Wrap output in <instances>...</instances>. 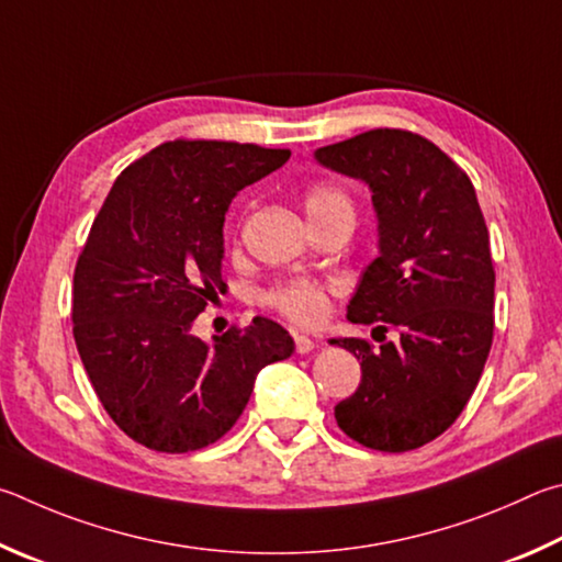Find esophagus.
<instances>
[{"label":"esophagus","mask_w":562,"mask_h":562,"mask_svg":"<svg viewBox=\"0 0 562 562\" xmlns=\"http://www.w3.org/2000/svg\"><path fill=\"white\" fill-rule=\"evenodd\" d=\"M293 342H296V352H301V356H306V352L316 348V342H313L308 336H299V333H293Z\"/></svg>","instance_id":"esophagus-1"}]
</instances>
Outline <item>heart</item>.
Here are the masks:
<instances>
[{"mask_svg":"<svg viewBox=\"0 0 562 562\" xmlns=\"http://www.w3.org/2000/svg\"><path fill=\"white\" fill-rule=\"evenodd\" d=\"M303 206H306L311 224L338 212L352 214V202L348 192L342 187L328 182L313 184L306 196H303ZM328 293L330 286L323 281L289 279L263 289L259 299L266 308L281 313L283 318L301 323V326H316L328 313Z\"/></svg>","mask_w":562,"mask_h":562,"instance_id":"1","label":"heart"}]
</instances>
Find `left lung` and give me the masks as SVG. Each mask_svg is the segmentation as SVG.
Segmentation results:
<instances>
[{"instance_id":"left-lung-1","label":"left lung","mask_w":562,"mask_h":562,"mask_svg":"<svg viewBox=\"0 0 562 562\" xmlns=\"http://www.w3.org/2000/svg\"><path fill=\"white\" fill-rule=\"evenodd\" d=\"M330 170L368 182L380 256L348 306L352 323L395 333L330 346L360 360V385L336 422L378 451L419 449L454 425L494 340V261L469 175L417 133L378 127L316 150Z\"/></svg>"}]
</instances>
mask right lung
Segmentation results:
<instances>
[{
    "label": "right lung",
    "instance_id": "right-lung-1",
    "mask_svg": "<svg viewBox=\"0 0 562 562\" xmlns=\"http://www.w3.org/2000/svg\"><path fill=\"white\" fill-rule=\"evenodd\" d=\"M291 150L170 140L127 165L74 271V338L108 415L137 445L184 454L214 445L251 397L259 370L293 340L256 316L204 342L192 323L224 291V214L236 192Z\"/></svg>",
    "mask_w": 562,
    "mask_h": 562
}]
</instances>
